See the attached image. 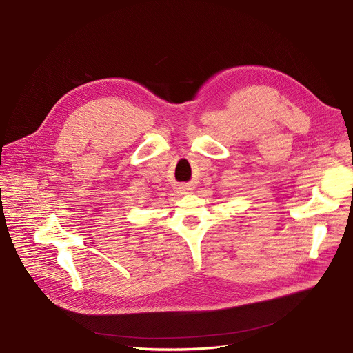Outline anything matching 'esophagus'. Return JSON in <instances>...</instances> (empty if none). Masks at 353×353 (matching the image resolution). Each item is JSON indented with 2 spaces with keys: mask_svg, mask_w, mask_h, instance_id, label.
I'll list each match as a JSON object with an SVG mask.
<instances>
[{
  "mask_svg": "<svg viewBox=\"0 0 353 353\" xmlns=\"http://www.w3.org/2000/svg\"><path fill=\"white\" fill-rule=\"evenodd\" d=\"M188 190H191L188 185H183V187H181V191H184V193H185V191H188Z\"/></svg>",
  "mask_w": 353,
  "mask_h": 353,
  "instance_id": "obj_1",
  "label": "esophagus"
}]
</instances>
